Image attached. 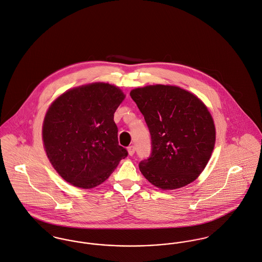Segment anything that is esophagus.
<instances>
[{"label": "esophagus", "instance_id": "obj_1", "mask_svg": "<svg viewBox=\"0 0 262 262\" xmlns=\"http://www.w3.org/2000/svg\"><path fill=\"white\" fill-rule=\"evenodd\" d=\"M128 153H129L130 156L134 155V153H135V147H134L133 145H131V146L128 147Z\"/></svg>", "mask_w": 262, "mask_h": 262}]
</instances>
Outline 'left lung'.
Returning a JSON list of instances; mask_svg holds the SVG:
<instances>
[{
	"mask_svg": "<svg viewBox=\"0 0 262 262\" xmlns=\"http://www.w3.org/2000/svg\"><path fill=\"white\" fill-rule=\"evenodd\" d=\"M151 135V153L139 163L144 177L161 189L194 181L208 163L215 127L206 106L179 87L155 85L130 92Z\"/></svg>",
	"mask_w": 262,
	"mask_h": 262,
	"instance_id": "left-lung-1",
	"label": "left lung"
}]
</instances>
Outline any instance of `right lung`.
<instances>
[{"instance_id":"add662e5","label":"right lung","mask_w":262,"mask_h":262,"mask_svg":"<svg viewBox=\"0 0 262 262\" xmlns=\"http://www.w3.org/2000/svg\"><path fill=\"white\" fill-rule=\"evenodd\" d=\"M124 97L113 85L94 83L67 91L49 108L43 124L48 158L74 186L101 184L128 156L114 122Z\"/></svg>"}]
</instances>
